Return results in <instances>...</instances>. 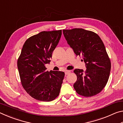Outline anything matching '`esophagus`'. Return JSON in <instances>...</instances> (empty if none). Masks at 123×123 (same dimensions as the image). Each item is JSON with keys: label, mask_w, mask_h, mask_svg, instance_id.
I'll return each mask as SVG.
<instances>
[{"label": "esophagus", "mask_w": 123, "mask_h": 123, "mask_svg": "<svg viewBox=\"0 0 123 123\" xmlns=\"http://www.w3.org/2000/svg\"><path fill=\"white\" fill-rule=\"evenodd\" d=\"M70 73V71H69V70H66V71H65V75L69 74Z\"/></svg>", "instance_id": "obj_1"}]
</instances>
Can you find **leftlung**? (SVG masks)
Listing matches in <instances>:
<instances>
[{
    "instance_id": "1",
    "label": "left lung",
    "mask_w": 123,
    "mask_h": 123,
    "mask_svg": "<svg viewBox=\"0 0 123 123\" xmlns=\"http://www.w3.org/2000/svg\"><path fill=\"white\" fill-rule=\"evenodd\" d=\"M63 34L75 54L82 56L86 68L74 70L77 76L74 89L86 97L98 94L106 85L111 71V62L103 41L95 33L84 29L63 30Z\"/></svg>"
}]
</instances>
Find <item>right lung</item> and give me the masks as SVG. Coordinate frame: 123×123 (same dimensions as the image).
<instances>
[{"label": "right lung", "instance_id": "1", "mask_svg": "<svg viewBox=\"0 0 123 123\" xmlns=\"http://www.w3.org/2000/svg\"><path fill=\"white\" fill-rule=\"evenodd\" d=\"M62 30L42 31L28 38L23 46L17 67L22 85L36 100L51 101L59 95L64 76L61 71L46 70Z\"/></svg>", "mask_w": 123, "mask_h": 123}]
</instances>
